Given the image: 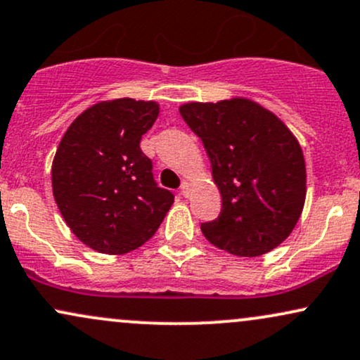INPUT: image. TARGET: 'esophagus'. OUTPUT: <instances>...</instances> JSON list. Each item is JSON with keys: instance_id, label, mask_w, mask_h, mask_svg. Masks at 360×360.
Wrapping results in <instances>:
<instances>
[{"instance_id": "obj_1", "label": "esophagus", "mask_w": 360, "mask_h": 360, "mask_svg": "<svg viewBox=\"0 0 360 360\" xmlns=\"http://www.w3.org/2000/svg\"><path fill=\"white\" fill-rule=\"evenodd\" d=\"M179 191H181V194H183V196H188V193H189V183H188V181H183V183H181Z\"/></svg>"}]
</instances>
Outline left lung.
Here are the masks:
<instances>
[{
  "instance_id": "obj_1",
  "label": "left lung",
  "mask_w": 360,
  "mask_h": 360,
  "mask_svg": "<svg viewBox=\"0 0 360 360\" xmlns=\"http://www.w3.org/2000/svg\"><path fill=\"white\" fill-rule=\"evenodd\" d=\"M202 141L221 213L201 224L210 243L236 257L276 248L300 218L307 193L302 147L275 114L248 98L179 107Z\"/></svg>"
}]
</instances>
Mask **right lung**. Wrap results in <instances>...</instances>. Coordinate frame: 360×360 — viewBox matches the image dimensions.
I'll return each mask as SVG.
<instances>
[{
  "instance_id": "add662e5",
  "label": "right lung",
  "mask_w": 360,
  "mask_h": 360,
  "mask_svg": "<svg viewBox=\"0 0 360 360\" xmlns=\"http://www.w3.org/2000/svg\"><path fill=\"white\" fill-rule=\"evenodd\" d=\"M159 115L155 102H98L67 129L51 166L53 196L82 243L124 255L154 236L174 194L154 181L141 139Z\"/></svg>"
}]
</instances>
